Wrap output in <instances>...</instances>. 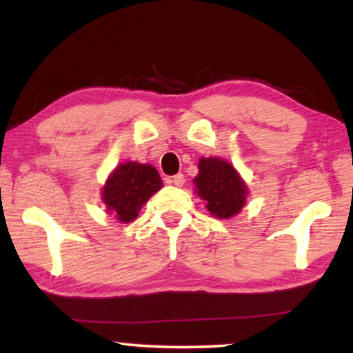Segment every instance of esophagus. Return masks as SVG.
Listing matches in <instances>:
<instances>
[{"instance_id":"34e87169","label":"esophagus","mask_w":353,"mask_h":353,"mask_svg":"<svg viewBox=\"0 0 353 353\" xmlns=\"http://www.w3.org/2000/svg\"><path fill=\"white\" fill-rule=\"evenodd\" d=\"M173 185L175 186H178V188H181L183 185H185V175H183V173H176L175 176H173Z\"/></svg>"}]
</instances>
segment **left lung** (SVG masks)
<instances>
[{"instance_id":"8db88e82","label":"left lung","mask_w":353,"mask_h":353,"mask_svg":"<svg viewBox=\"0 0 353 353\" xmlns=\"http://www.w3.org/2000/svg\"><path fill=\"white\" fill-rule=\"evenodd\" d=\"M194 185L197 196L205 201L207 210L216 219H230L239 214L249 194L234 167L219 157L201 159Z\"/></svg>"}]
</instances>
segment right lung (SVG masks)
<instances>
[{
  "instance_id": "add662e5",
  "label": "right lung",
  "mask_w": 353,
  "mask_h": 353,
  "mask_svg": "<svg viewBox=\"0 0 353 353\" xmlns=\"http://www.w3.org/2000/svg\"><path fill=\"white\" fill-rule=\"evenodd\" d=\"M162 188L159 172L149 163L125 162L110 173L103 188V202L109 214L122 223L137 219L149 197Z\"/></svg>"
}]
</instances>
